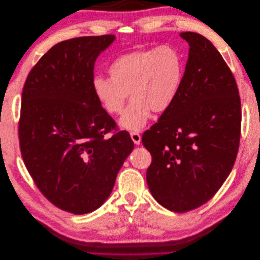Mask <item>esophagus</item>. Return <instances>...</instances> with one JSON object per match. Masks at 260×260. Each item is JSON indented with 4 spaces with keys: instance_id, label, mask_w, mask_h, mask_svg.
<instances>
[{
    "instance_id": "esophagus-1",
    "label": "esophagus",
    "mask_w": 260,
    "mask_h": 260,
    "mask_svg": "<svg viewBox=\"0 0 260 260\" xmlns=\"http://www.w3.org/2000/svg\"><path fill=\"white\" fill-rule=\"evenodd\" d=\"M130 137H131L133 142H135V144L139 145V144L141 143V136H140V133H138V132H131V133H130Z\"/></svg>"
}]
</instances>
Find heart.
<instances>
[{"instance_id":"1","label":"heart","mask_w":260,"mask_h":260,"mask_svg":"<svg viewBox=\"0 0 260 260\" xmlns=\"http://www.w3.org/2000/svg\"><path fill=\"white\" fill-rule=\"evenodd\" d=\"M184 55L174 45L132 51L108 67L111 79L95 77L93 93L109 115H119L130 96L132 102L119 121L120 127L140 131L152 112L164 113L175 103L182 85Z\"/></svg>"}]
</instances>
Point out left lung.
Returning <instances> with one entry per match:
<instances>
[{
	"mask_svg": "<svg viewBox=\"0 0 260 260\" xmlns=\"http://www.w3.org/2000/svg\"><path fill=\"white\" fill-rule=\"evenodd\" d=\"M190 45L175 103L142 143L152 154L146 181L153 198L175 212L202 206L219 190L237 158L241 100L221 54L200 34H180Z\"/></svg>",
	"mask_w": 260,
	"mask_h": 260,
	"instance_id": "left-lung-1",
	"label": "left lung"
}]
</instances>
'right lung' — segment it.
Segmentation results:
<instances>
[{"label": "right lung", "instance_id": "right-lung-1", "mask_svg": "<svg viewBox=\"0 0 260 260\" xmlns=\"http://www.w3.org/2000/svg\"><path fill=\"white\" fill-rule=\"evenodd\" d=\"M114 40L105 35L55 44L22 89L18 136L23 162L45 198L75 215L103 205L135 147L127 131L104 138L116 122L92 89L94 62Z\"/></svg>", "mask_w": 260, "mask_h": 260}]
</instances>
